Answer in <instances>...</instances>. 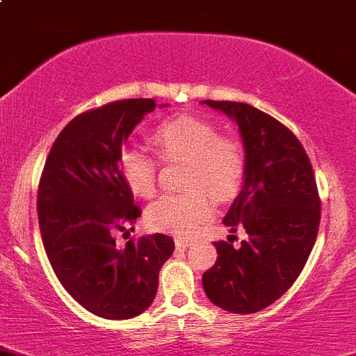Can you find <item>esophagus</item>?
Here are the masks:
<instances>
[{
    "label": "esophagus",
    "mask_w": 356,
    "mask_h": 356,
    "mask_svg": "<svg viewBox=\"0 0 356 356\" xmlns=\"http://www.w3.org/2000/svg\"><path fill=\"white\" fill-rule=\"evenodd\" d=\"M175 241H177V247L179 248H186L192 245V238H186V236H177L175 238Z\"/></svg>",
    "instance_id": "1"
}]
</instances>
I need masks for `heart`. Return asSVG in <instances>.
I'll return each mask as SVG.
<instances>
[{"label":"heart","mask_w":356,"mask_h":356,"mask_svg":"<svg viewBox=\"0 0 356 356\" xmlns=\"http://www.w3.org/2000/svg\"><path fill=\"white\" fill-rule=\"evenodd\" d=\"M152 140L164 159H186L185 193H168L147 211L154 229L190 233L212 212L216 200L233 199L243 181L245 157L233 138L219 137L214 124L193 115H178L161 122L152 130ZM120 171L128 188L138 197L156 192L157 161L140 145H127L120 156Z\"/></svg>","instance_id":"obj_1"}]
</instances>
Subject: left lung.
Here are the masks:
<instances>
[{
    "mask_svg": "<svg viewBox=\"0 0 356 356\" xmlns=\"http://www.w3.org/2000/svg\"><path fill=\"white\" fill-rule=\"evenodd\" d=\"M234 120L245 152L241 190L225 222L248 238L234 248L216 241L218 260L202 284L214 305L255 314L284 295L305 267L317 238L321 200L312 164L298 138L273 116L245 102L202 101Z\"/></svg>",
    "mask_w": 356,
    "mask_h": 356,
    "instance_id": "1",
    "label": "left lung"
}]
</instances>
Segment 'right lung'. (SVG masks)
I'll return each mask as SVG.
<instances>
[{"instance_id": "1", "label": "right lung", "mask_w": 356, "mask_h": 356, "mask_svg": "<svg viewBox=\"0 0 356 356\" xmlns=\"http://www.w3.org/2000/svg\"><path fill=\"white\" fill-rule=\"evenodd\" d=\"M154 108L152 99H124L73 118L54 140L39 183V228L58 280L83 309L109 321L151 307L161 267L175 250L173 238L161 233L123 250L113 238L142 214L118 164L122 145Z\"/></svg>"}]
</instances>
